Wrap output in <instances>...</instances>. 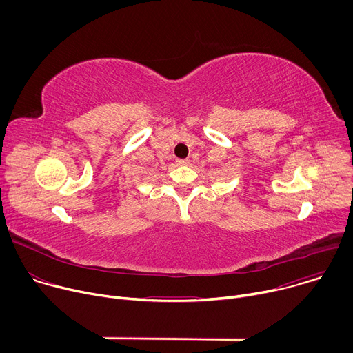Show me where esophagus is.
I'll list each match as a JSON object with an SVG mask.
<instances>
[{
  "label": "esophagus",
  "mask_w": 353,
  "mask_h": 353,
  "mask_svg": "<svg viewBox=\"0 0 353 353\" xmlns=\"http://www.w3.org/2000/svg\"><path fill=\"white\" fill-rule=\"evenodd\" d=\"M176 163H177L179 166H187V165H188V161H187V159H177Z\"/></svg>",
  "instance_id": "obj_1"
}]
</instances>
